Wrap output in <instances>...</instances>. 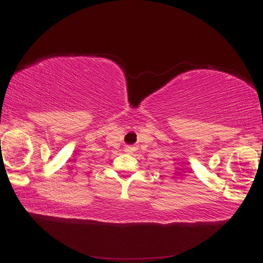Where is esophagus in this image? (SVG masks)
<instances>
[{"instance_id":"obj_1","label":"esophagus","mask_w":263,"mask_h":263,"mask_svg":"<svg viewBox=\"0 0 263 263\" xmlns=\"http://www.w3.org/2000/svg\"><path fill=\"white\" fill-rule=\"evenodd\" d=\"M132 151H133L132 147H126V148H125V152H127V153H131Z\"/></svg>"}]
</instances>
